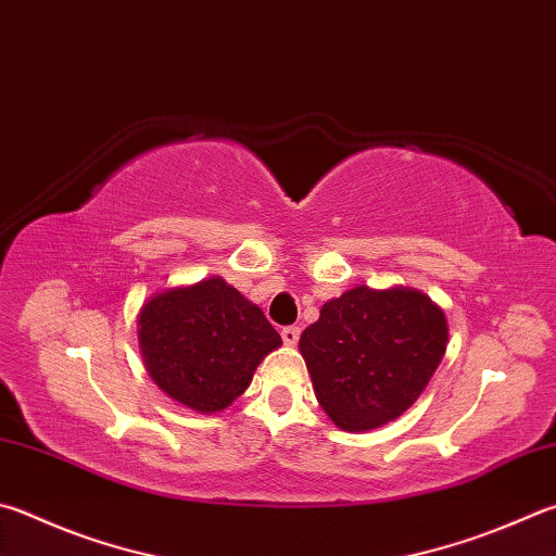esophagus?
Returning a JSON list of instances; mask_svg holds the SVG:
<instances>
[{"label": "esophagus", "mask_w": 556, "mask_h": 556, "mask_svg": "<svg viewBox=\"0 0 556 556\" xmlns=\"http://www.w3.org/2000/svg\"><path fill=\"white\" fill-rule=\"evenodd\" d=\"M299 336H301V328H299V326H287V328H281V340H285L287 345H296V342H299Z\"/></svg>", "instance_id": "34e87169"}]
</instances>
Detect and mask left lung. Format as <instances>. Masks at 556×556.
Returning <instances> with one entry per match:
<instances>
[{
  "label": "left lung",
  "instance_id": "left-lung-1",
  "mask_svg": "<svg viewBox=\"0 0 556 556\" xmlns=\"http://www.w3.org/2000/svg\"><path fill=\"white\" fill-rule=\"evenodd\" d=\"M447 348V320L413 289H350L301 332L313 391L350 432L396 420L428 387Z\"/></svg>",
  "mask_w": 556,
  "mask_h": 556
}]
</instances>
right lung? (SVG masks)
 I'll list each match as a JSON object with an SVG mask.
<instances>
[{"mask_svg":"<svg viewBox=\"0 0 556 556\" xmlns=\"http://www.w3.org/2000/svg\"><path fill=\"white\" fill-rule=\"evenodd\" d=\"M138 340L157 387L201 413L233 403L262 357L281 345L265 313L218 277L150 299Z\"/></svg>","mask_w":556,"mask_h":556,"instance_id":"right-lung-1","label":"right lung"}]
</instances>
